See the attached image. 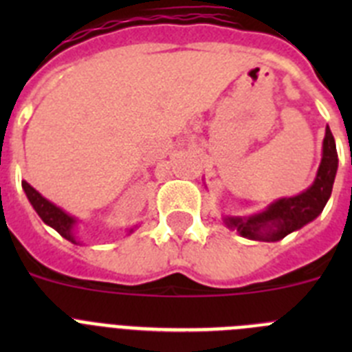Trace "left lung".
<instances>
[{"label": "left lung", "instance_id": "1", "mask_svg": "<svg viewBox=\"0 0 352 352\" xmlns=\"http://www.w3.org/2000/svg\"><path fill=\"white\" fill-rule=\"evenodd\" d=\"M337 167V146H335L333 133L326 126L321 166L317 170L316 182L309 190H305L296 197L280 199L259 214H252L248 219H227L226 223L229 227H236L239 234L250 239L278 241L285 238L289 232L312 222L321 213L331 195Z\"/></svg>", "mask_w": 352, "mask_h": 352}]
</instances>
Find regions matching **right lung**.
Returning a JSON list of instances; mask_svg holds the SVG:
<instances>
[{
	"label": "right lung",
	"instance_id": "add662e5",
	"mask_svg": "<svg viewBox=\"0 0 352 352\" xmlns=\"http://www.w3.org/2000/svg\"><path fill=\"white\" fill-rule=\"evenodd\" d=\"M23 188L24 192H26L28 199H30V203L33 204L35 211L38 213L40 219L47 223V226H51L52 229H56V231L60 232L63 238L70 239V241L76 243V239H74V236H72V227H74L76 220L72 219V217H68L63 210H60L58 206L49 203L47 199L42 197V195H40L38 192L30 185V183L23 182Z\"/></svg>",
	"mask_w": 352,
	"mask_h": 352
}]
</instances>
